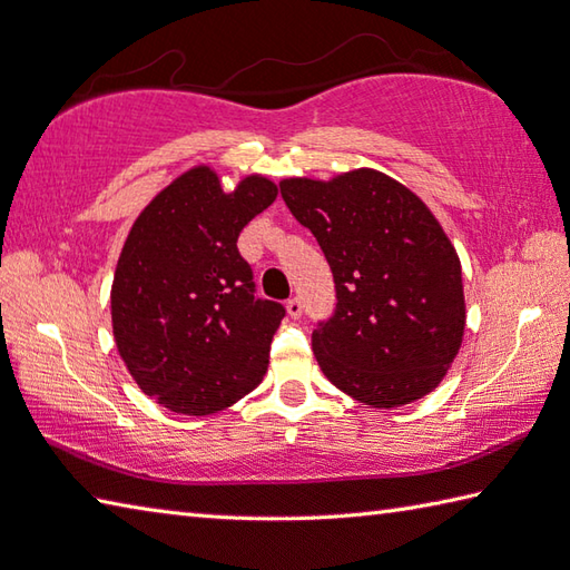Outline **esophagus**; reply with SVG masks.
<instances>
[{
	"mask_svg": "<svg viewBox=\"0 0 570 570\" xmlns=\"http://www.w3.org/2000/svg\"><path fill=\"white\" fill-rule=\"evenodd\" d=\"M286 313L296 321V318H301V313H304V306H301L298 298H288L286 301Z\"/></svg>",
	"mask_w": 570,
	"mask_h": 570,
	"instance_id": "esophagus-1",
	"label": "esophagus"
}]
</instances>
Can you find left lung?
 Here are the masks:
<instances>
[{
	"mask_svg": "<svg viewBox=\"0 0 570 570\" xmlns=\"http://www.w3.org/2000/svg\"><path fill=\"white\" fill-rule=\"evenodd\" d=\"M278 188L335 278V313L313 331L325 377L374 409L431 394L463 343L465 296L458 252L429 205L374 168Z\"/></svg>",
	"mask_w": 570,
	"mask_h": 570,
	"instance_id": "1",
	"label": "left lung"
}]
</instances>
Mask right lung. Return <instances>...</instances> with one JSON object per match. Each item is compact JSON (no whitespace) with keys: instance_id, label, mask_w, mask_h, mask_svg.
<instances>
[{"instance_id":"obj_1","label":"right lung","mask_w":570,"mask_h":570,"mask_svg":"<svg viewBox=\"0 0 570 570\" xmlns=\"http://www.w3.org/2000/svg\"><path fill=\"white\" fill-rule=\"evenodd\" d=\"M276 196L262 174L223 190L220 174L198 164L131 225L112 278V335L131 380L164 409L210 416L264 380L284 306L254 298L237 237Z\"/></svg>"}]
</instances>
